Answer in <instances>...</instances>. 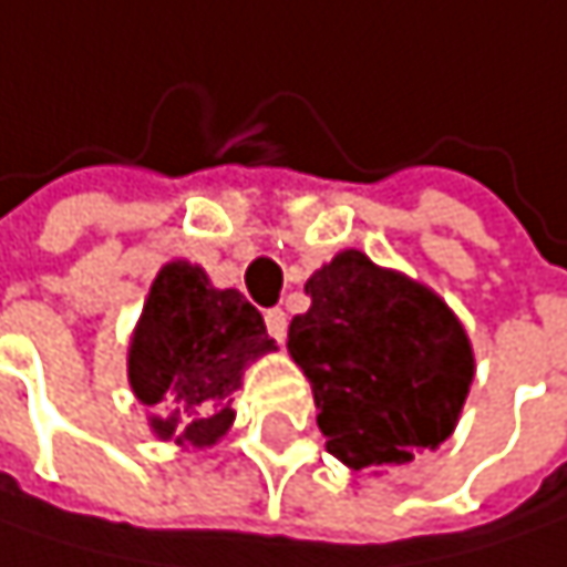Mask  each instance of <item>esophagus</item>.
Here are the masks:
<instances>
[{"label": "esophagus", "mask_w": 567, "mask_h": 567, "mask_svg": "<svg viewBox=\"0 0 567 567\" xmlns=\"http://www.w3.org/2000/svg\"><path fill=\"white\" fill-rule=\"evenodd\" d=\"M266 328H269V334L282 343L285 331H288V318H285L282 308H276V311H266Z\"/></svg>", "instance_id": "esophagus-1"}]
</instances>
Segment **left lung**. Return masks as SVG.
Wrapping results in <instances>:
<instances>
[{
    "label": "left lung",
    "instance_id": "1",
    "mask_svg": "<svg viewBox=\"0 0 567 567\" xmlns=\"http://www.w3.org/2000/svg\"><path fill=\"white\" fill-rule=\"evenodd\" d=\"M288 324L318 429L350 471L409 464L454 435L474 383V347L435 288L343 249L308 282Z\"/></svg>",
    "mask_w": 567,
    "mask_h": 567
}]
</instances>
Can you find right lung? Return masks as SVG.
<instances>
[{
    "label": "right lung",
    "instance_id": "right-lung-1",
    "mask_svg": "<svg viewBox=\"0 0 567 567\" xmlns=\"http://www.w3.org/2000/svg\"><path fill=\"white\" fill-rule=\"evenodd\" d=\"M279 350L262 315L236 291L217 288L187 259L158 269L130 337V386L148 409L158 441L214 447L230 432L233 392L259 357Z\"/></svg>",
    "mask_w": 567,
    "mask_h": 567
}]
</instances>
